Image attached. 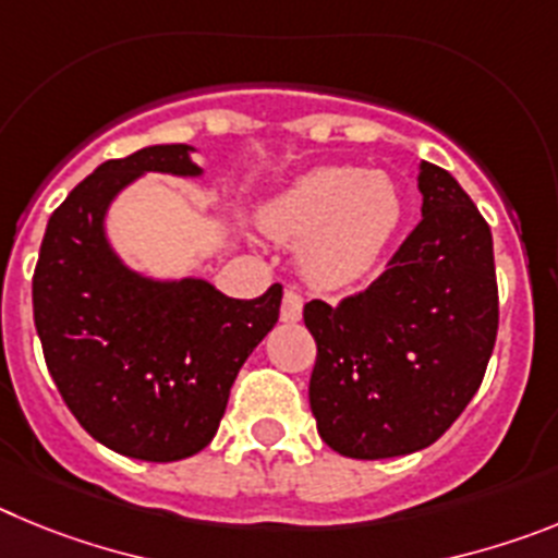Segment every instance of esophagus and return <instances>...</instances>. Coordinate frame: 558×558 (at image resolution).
<instances>
[{"label":"esophagus","instance_id":"1","mask_svg":"<svg viewBox=\"0 0 558 558\" xmlns=\"http://www.w3.org/2000/svg\"><path fill=\"white\" fill-rule=\"evenodd\" d=\"M302 310H304V299L295 290H284L282 295V313H279V318H282L284 324H295L299 318H302Z\"/></svg>","mask_w":558,"mask_h":558}]
</instances>
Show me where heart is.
<instances>
[{
  "label": "heart",
  "mask_w": 558,
  "mask_h": 558,
  "mask_svg": "<svg viewBox=\"0 0 558 558\" xmlns=\"http://www.w3.org/2000/svg\"><path fill=\"white\" fill-rule=\"evenodd\" d=\"M270 236L299 245V259L318 288L357 282L386 254L402 223V198L386 172L318 167L259 211Z\"/></svg>",
  "instance_id": "heart-1"
}]
</instances>
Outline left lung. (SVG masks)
Masks as SVG:
<instances>
[{"instance_id":"1","label":"left lung","mask_w":558,"mask_h":558,"mask_svg":"<svg viewBox=\"0 0 558 558\" xmlns=\"http://www.w3.org/2000/svg\"><path fill=\"white\" fill-rule=\"evenodd\" d=\"M422 220L386 274L340 304L313 299L310 408L318 436L360 461L425 450L470 405L497 338L489 223L450 172L418 167Z\"/></svg>"}]
</instances>
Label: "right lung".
<instances>
[{"label":"right lung","mask_w":558,"mask_h":558,"mask_svg":"<svg viewBox=\"0 0 558 558\" xmlns=\"http://www.w3.org/2000/svg\"><path fill=\"white\" fill-rule=\"evenodd\" d=\"M190 145L111 159L52 211L33 274L44 360L83 430L140 461H181L209 445L236 372L279 322L282 284L229 299L204 279L133 274L106 240V211L142 172L201 175Z\"/></svg>","instance_id":"right-lung-1"}]
</instances>
